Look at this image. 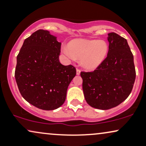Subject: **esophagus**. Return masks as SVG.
I'll list each match as a JSON object with an SVG mask.
<instances>
[{
  "label": "esophagus",
  "instance_id": "esophagus-1",
  "mask_svg": "<svg viewBox=\"0 0 146 146\" xmlns=\"http://www.w3.org/2000/svg\"><path fill=\"white\" fill-rule=\"evenodd\" d=\"M76 74L78 76H79L80 74V70L79 69H76Z\"/></svg>",
  "mask_w": 146,
  "mask_h": 146
}]
</instances>
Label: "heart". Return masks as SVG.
<instances>
[{
    "label": "heart",
    "mask_w": 146,
    "mask_h": 146,
    "mask_svg": "<svg viewBox=\"0 0 146 146\" xmlns=\"http://www.w3.org/2000/svg\"><path fill=\"white\" fill-rule=\"evenodd\" d=\"M62 52L69 60L80 59L82 66L89 70L98 68L108 53V45L103 40L74 39L62 48Z\"/></svg>",
    "instance_id": "obj_1"
}]
</instances>
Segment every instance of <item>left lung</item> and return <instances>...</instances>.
I'll list each match as a JSON object with an SVG mask.
<instances>
[{"label":"left lung","mask_w":146,"mask_h":146,"mask_svg":"<svg viewBox=\"0 0 146 146\" xmlns=\"http://www.w3.org/2000/svg\"><path fill=\"white\" fill-rule=\"evenodd\" d=\"M108 35L106 58L92 72L80 74L86 102L103 110L123 102L130 94L135 79L133 56L127 40L115 33Z\"/></svg>","instance_id":"1"}]
</instances>
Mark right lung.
Returning a JSON list of instances; mask_svg holds the SVG:
<instances>
[{
  "label": "right lung",
  "mask_w": 146,
  "mask_h": 146,
  "mask_svg": "<svg viewBox=\"0 0 146 146\" xmlns=\"http://www.w3.org/2000/svg\"><path fill=\"white\" fill-rule=\"evenodd\" d=\"M45 30L26 38L17 58L15 79L22 96L44 110L64 103L68 87L76 74L73 66L60 62L61 42Z\"/></svg>",
  "instance_id": "1"
}]
</instances>
